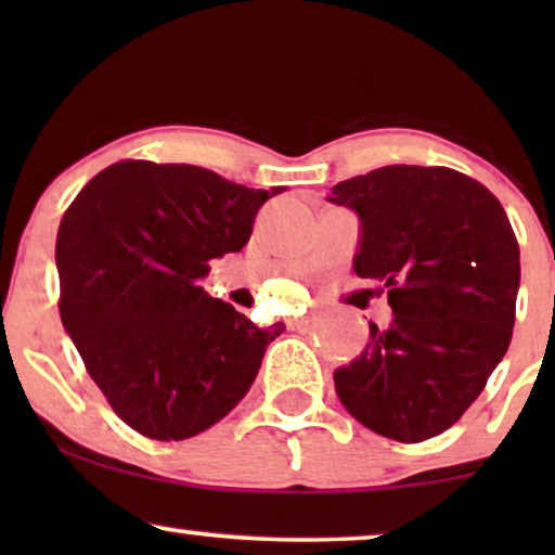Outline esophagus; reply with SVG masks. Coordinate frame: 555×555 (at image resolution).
<instances>
[{
  "label": "esophagus",
  "instance_id": "esophagus-1",
  "mask_svg": "<svg viewBox=\"0 0 555 555\" xmlns=\"http://www.w3.org/2000/svg\"><path fill=\"white\" fill-rule=\"evenodd\" d=\"M308 323H310V315H300V318H295V321H293L295 328H306Z\"/></svg>",
  "mask_w": 555,
  "mask_h": 555
}]
</instances>
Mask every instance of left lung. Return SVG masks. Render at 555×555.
Here are the masks:
<instances>
[{
  "instance_id": "1",
  "label": "left lung",
  "mask_w": 555,
  "mask_h": 555,
  "mask_svg": "<svg viewBox=\"0 0 555 555\" xmlns=\"http://www.w3.org/2000/svg\"><path fill=\"white\" fill-rule=\"evenodd\" d=\"M328 199L359 211V278L393 310L333 374L340 404L376 435L414 444L450 429L511 346L520 249L503 204L447 166H382L340 181Z\"/></svg>"
}]
</instances>
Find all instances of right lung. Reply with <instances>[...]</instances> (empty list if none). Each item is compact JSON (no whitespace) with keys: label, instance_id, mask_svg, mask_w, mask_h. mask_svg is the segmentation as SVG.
<instances>
[{"label":"right lung","instance_id":"1","mask_svg":"<svg viewBox=\"0 0 555 555\" xmlns=\"http://www.w3.org/2000/svg\"><path fill=\"white\" fill-rule=\"evenodd\" d=\"M285 186L247 189L192 164L126 158L95 173L55 242L60 318L113 412L149 439H186L240 404L283 323L257 328L202 287L247 245Z\"/></svg>","mask_w":555,"mask_h":555}]
</instances>
